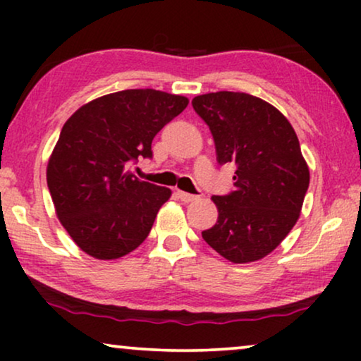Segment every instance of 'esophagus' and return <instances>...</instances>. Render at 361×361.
Listing matches in <instances>:
<instances>
[{"mask_svg": "<svg viewBox=\"0 0 361 361\" xmlns=\"http://www.w3.org/2000/svg\"><path fill=\"white\" fill-rule=\"evenodd\" d=\"M177 195H179V199L182 202H185V204H189V202H195L199 199V195H192L189 192H184V190H177Z\"/></svg>", "mask_w": 361, "mask_h": 361, "instance_id": "1", "label": "esophagus"}]
</instances>
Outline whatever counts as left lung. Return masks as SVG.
Here are the masks:
<instances>
[{
  "label": "left lung",
  "mask_w": 361,
  "mask_h": 361,
  "mask_svg": "<svg viewBox=\"0 0 361 361\" xmlns=\"http://www.w3.org/2000/svg\"><path fill=\"white\" fill-rule=\"evenodd\" d=\"M192 106L210 128L216 161L236 166L235 190L212 197L219 219L202 236L231 263L263 259L302 210L310 174L298 135L278 108L250 93H205Z\"/></svg>",
  "instance_id": "8db88e82"
}]
</instances>
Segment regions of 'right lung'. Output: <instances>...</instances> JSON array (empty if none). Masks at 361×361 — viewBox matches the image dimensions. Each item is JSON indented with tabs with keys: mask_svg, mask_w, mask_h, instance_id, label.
<instances>
[{
	"mask_svg": "<svg viewBox=\"0 0 361 361\" xmlns=\"http://www.w3.org/2000/svg\"><path fill=\"white\" fill-rule=\"evenodd\" d=\"M189 98L135 88L85 103L63 125L47 162V187L63 228L83 253L118 259L147 238L172 192L128 171Z\"/></svg>",
	"mask_w": 361,
	"mask_h": 361,
	"instance_id": "obj_1",
	"label": "right lung"
}]
</instances>
